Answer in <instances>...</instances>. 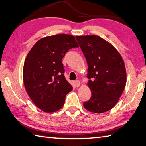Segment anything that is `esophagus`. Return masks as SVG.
<instances>
[{"label":"esophagus","mask_w":146,"mask_h":146,"mask_svg":"<svg viewBox=\"0 0 146 146\" xmlns=\"http://www.w3.org/2000/svg\"><path fill=\"white\" fill-rule=\"evenodd\" d=\"M75 85H76V87H79V86H80V81H79L78 80H76L75 81Z\"/></svg>","instance_id":"esophagus-1"}]
</instances>
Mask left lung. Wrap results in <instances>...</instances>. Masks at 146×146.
I'll list each match as a JSON object with an SVG mask.
<instances>
[{
  "label": "left lung",
  "mask_w": 146,
  "mask_h": 146,
  "mask_svg": "<svg viewBox=\"0 0 146 146\" xmlns=\"http://www.w3.org/2000/svg\"><path fill=\"white\" fill-rule=\"evenodd\" d=\"M87 61L88 86L91 97L84 102L89 111L101 113L111 110L126 84L124 62L118 51L97 35L76 36Z\"/></svg>",
  "instance_id": "8db88e82"
}]
</instances>
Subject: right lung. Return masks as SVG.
Here are the masks:
<instances>
[{"label": "right lung", "mask_w": 146, "mask_h": 146, "mask_svg": "<svg viewBox=\"0 0 146 146\" xmlns=\"http://www.w3.org/2000/svg\"><path fill=\"white\" fill-rule=\"evenodd\" d=\"M71 35L41 38L27 55L23 68L24 86L29 97L44 112L57 111L73 87L64 76L62 60L69 49L78 48Z\"/></svg>", "instance_id": "obj_1"}]
</instances>
